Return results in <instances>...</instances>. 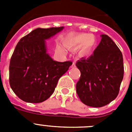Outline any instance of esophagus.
<instances>
[{
    "label": "esophagus",
    "instance_id": "obj_1",
    "mask_svg": "<svg viewBox=\"0 0 132 132\" xmlns=\"http://www.w3.org/2000/svg\"><path fill=\"white\" fill-rule=\"evenodd\" d=\"M75 67V63L73 62V64H72V65H71V67Z\"/></svg>",
    "mask_w": 132,
    "mask_h": 132
}]
</instances>
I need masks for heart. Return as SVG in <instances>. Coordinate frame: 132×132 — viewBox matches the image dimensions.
<instances>
[{
    "instance_id": "obj_1",
    "label": "heart",
    "mask_w": 132,
    "mask_h": 132,
    "mask_svg": "<svg viewBox=\"0 0 132 132\" xmlns=\"http://www.w3.org/2000/svg\"><path fill=\"white\" fill-rule=\"evenodd\" d=\"M96 41L94 36L90 34H78L68 36L65 40V45L67 48L76 49L81 47L80 53L85 54L89 52Z\"/></svg>"
}]
</instances>
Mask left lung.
Returning <instances> with one entry per match:
<instances>
[{"label":"left lung","instance_id":"left-lung-1","mask_svg":"<svg viewBox=\"0 0 132 132\" xmlns=\"http://www.w3.org/2000/svg\"><path fill=\"white\" fill-rule=\"evenodd\" d=\"M101 36L93 54L76 63L80 71L77 93L82 103L91 107H102L114 101L123 77L122 52L109 36Z\"/></svg>","mask_w":132,"mask_h":132}]
</instances>
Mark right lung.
Listing matches in <instances>:
<instances>
[{
	"instance_id": "add662e5",
	"label": "right lung",
	"mask_w": 132,
	"mask_h": 132,
	"mask_svg": "<svg viewBox=\"0 0 132 132\" xmlns=\"http://www.w3.org/2000/svg\"><path fill=\"white\" fill-rule=\"evenodd\" d=\"M63 29L38 28L21 38L16 45L10 59L9 82L23 101L39 103L49 98L59 78L73 63L56 61L47 53L45 40Z\"/></svg>"
}]
</instances>
